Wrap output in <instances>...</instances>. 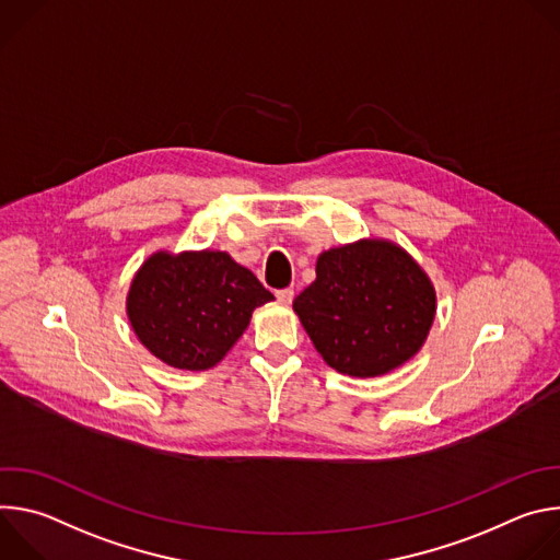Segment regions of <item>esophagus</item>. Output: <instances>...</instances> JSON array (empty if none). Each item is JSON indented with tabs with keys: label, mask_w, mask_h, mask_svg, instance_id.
<instances>
[{
	"label": "esophagus",
	"mask_w": 560,
	"mask_h": 560,
	"mask_svg": "<svg viewBox=\"0 0 560 560\" xmlns=\"http://www.w3.org/2000/svg\"><path fill=\"white\" fill-rule=\"evenodd\" d=\"M277 299H279V303H283V305H290V303H292V299H294V290H292V288H283V290H277Z\"/></svg>",
	"instance_id": "obj_1"
}]
</instances>
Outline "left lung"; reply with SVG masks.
I'll use <instances>...</instances> for the list:
<instances>
[{
  "label": "left lung",
  "mask_w": 560,
  "mask_h": 560,
  "mask_svg": "<svg viewBox=\"0 0 560 560\" xmlns=\"http://www.w3.org/2000/svg\"><path fill=\"white\" fill-rule=\"evenodd\" d=\"M292 307L330 368L368 378L404 365L421 350L436 294L404 248L363 238L318 257L316 279Z\"/></svg>",
  "instance_id": "obj_1"
}]
</instances>
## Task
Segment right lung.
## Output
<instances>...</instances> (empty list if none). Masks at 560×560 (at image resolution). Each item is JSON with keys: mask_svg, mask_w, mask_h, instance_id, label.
<instances>
[{"mask_svg": "<svg viewBox=\"0 0 560 560\" xmlns=\"http://www.w3.org/2000/svg\"><path fill=\"white\" fill-rule=\"evenodd\" d=\"M272 292L225 253H154L135 275L128 318L139 341L179 370L217 365Z\"/></svg>", "mask_w": 560, "mask_h": 560, "instance_id": "right-lung-1", "label": "right lung"}]
</instances>
